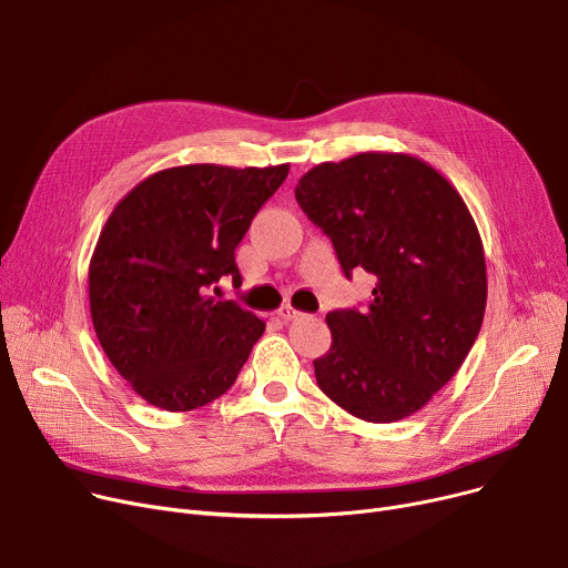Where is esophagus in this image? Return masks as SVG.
Returning <instances> with one entry per match:
<instances>
[{"mask_svg":"<svg viewBox=\"0 0 568 568\" xmlns=\"http://www.w3.org/2000/svg\"><path fill=\"white\" fill-rule=\"evenodd\" d=\"M304 313L302 311H296L294 306H290V304H283L281 308H278V317L283 320V322H290V320H296V317H302Z\"/></svg>","mask_w":568,"mask_h":568,"instance_id":"34e87169","label":"esophagus"}]
</instances>
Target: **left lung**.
<instances>
[{
  "mask_svg": "<svg viewBox=\"0 0 568 568\" xmlns=\"http://www.w3.org/2000/svg\"><path fill=\"white\" fill-rule=\"evenodd\" d=\"M294 197L345 276L362 266L377 278L366 308L326 315L317 386L371 424L419 412L458 373L486 313L484 244L467 204L433 165L389 152L320 163Z\"/></svg>",
  "mask_w": 568,
  "mask_h": 568,
  "instance_id": "1",
  "label": "left lung"
}]
</instances>
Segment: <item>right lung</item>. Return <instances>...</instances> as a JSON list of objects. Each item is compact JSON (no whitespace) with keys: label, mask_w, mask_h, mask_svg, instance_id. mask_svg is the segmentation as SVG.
I'll use <instances>...</instances> for the list:
<instances>
[{"label":"right lung","mask_w":568,"mask_h":568,"mask_svg":"<svg viewBox=\"0 0 568 568\" xmlns=\"http://www.w3.org/2000/svg\"><path fill=\"white\" fill-rule=\"evenodd\" d=\"M287 172L168 168L112 209L89 262V311L110 364L149 405L197 409L246 364L264 322L219 283L242 285L234 248Z\"/></svg>","instance_id":"right-lung-1"}]
</instances>
